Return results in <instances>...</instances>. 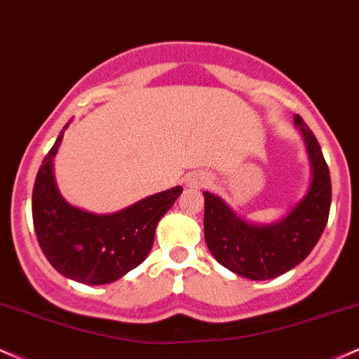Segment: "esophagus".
I'll return each instance as SVG.
<instances>
[{
  "label": "esophagus",
  "mask_w": 359,
  "mask_h": 359,
  "mask_svg": "<svg viewBox=\"0 0 359 359\" xmlns=\"http://www.w3.org/2000/svg\"><path fill=\"white\" fill-rule=\"evenodd\" d=\"M188 184H190V187L200 188V187H205V184H207V181H205L203 176H193V178L188 180Z\"/></svg>",
  "instance_id": "1"
}]
</instances>
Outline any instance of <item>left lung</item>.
Returning a JSON list of instances; mask_svg holds the SVG:
<instances>
[{
    "instance_id": "1",
    "label": "left lung",
    "mask_w": 359,
    "mask_h": 359,
    "mask_svg": "<svg viewBox=\"0 0 359 359\" xmlns=\"http://www.w3.org/2000/svg\"><path fill=\"white\" fill-rule=\"evenodd\" d=\"M295 123L304 134L312 163L307 195L281 222H244L219 196L205 191V241L222 266L251 280H269L295 268L320 239L331 208V176L316 135L300 115Z\"/></svg>"
}]
</instances>
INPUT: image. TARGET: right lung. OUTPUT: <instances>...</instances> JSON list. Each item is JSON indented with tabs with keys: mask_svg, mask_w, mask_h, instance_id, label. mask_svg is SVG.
Here are the masks:
<instances>
[{
	"mask_svg": "<svg viewBox=\"0 0 359 359\" xmlns=\"http://www.w3.org/2000/svg\"><path fill=\"white\" fill-rule=\"evenodd\" d=\"M43 158L32 193V217L40 249L60 275L86 285H104L122 278L146 259L154 244L156 225L183 188L156 193L132 207L95 215L72 207L59 195L52 159L64 130Z\"/></svg>",
	"mask_w": 359,
	"mask_h": 359,
	"instance_id": "add662e5",
	"label": "right lung"
}]
</instances>
